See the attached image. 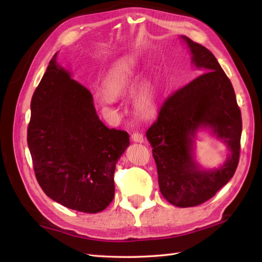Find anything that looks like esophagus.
<instances>
[{"mask_svg": "<svg viewBox=\"0 0 262 262\" xmlns=\"http://www.w3.org/2000/svg\"><path fill=\"white\" fill-rule=\"evenodd\" d=\"M132 141L137 142V143H143L144 142V136H143V134H141V133H133Z\"/></svg>", "mask_w": 262, "mask_h": 262, "instance_id": "obj_1", "label": "esophagus"}]
</instances>
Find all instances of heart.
I'll return each mask as SVG.
<instances>
[{
	"label": "heart",
	"mask_w": 262,
	"mask_h": 262,
	"mask_svg": "<svg viewBox=\"0 0 262 262\" xmlns=\"http://www.w3.org/2000/svg\"><path fill=\"white\" fill-rule=\"evenodd\" d=\"M137 62L133 57H122L114 64L103 82L104 96L102 102L109 104L114 97L132 90L137 81ZM136 108L142 114L151 113L154 108L155 99L149 90H143L136 97Z\"/></svg>",
	"instance_id": "b5f03b06"
}]
</instances>
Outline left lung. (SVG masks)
Listing matches in <instances>:
<instances>
[{
    "label": "left lung",
    "instance_id": "obj_1",
    "mask_svg": "<svg viewBox=\"0 0 262 262\" xmlns=\"http://www.w3.org/2000/svg\"><path fill=\"white\" fill-rule=\"evenodd\" d=\"M191 65L202 75L165 99L158 119L146 132L158 168L160 191L178 207L207 202L224 187L238 164L242 119L234 89L207 48L181 36ZM199 127H209L229 147L225 164L200 169L193 159V140Z\"/></svg>",
    "mask_w": 262,
    "mask_h": 262
}]
</instances>
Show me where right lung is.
<instances>
[{"mask_svg":"<svg viewBox=\"0 0 262 262\" xmlns=\"http://www.w3.org/2000/svg\"><path fill=\"white\" fill-rule=\"evenodd\" d=\"M31 99L28 147L39 186L65 207L98 213L113 202L116 163L129 146L125 130L99 119L91 92L57 63Z\"/></svg>","mask_w":262,"mask_h":262,"instance_id":"add662e5","label":"right lung"}]
</instances>
